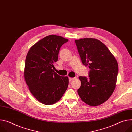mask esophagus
I'll return each instance as SVG.
<instances>
[{
    "label": "esophagus",
    "mask_w": 132,
    "mask_h": 132,
    "mask_svg": "<svg viewBox=\"0 0 132 132\" xmlns=\"http://www.w3.org/2000/svg\"><path fill=\"white\" fill-rule=\"evenodd\" d=\"M76 78V77H75V78H69V82H71L72 80L75 79Z\"/></svg>",
    "instance_id": "obj_1"
}]
</instances>
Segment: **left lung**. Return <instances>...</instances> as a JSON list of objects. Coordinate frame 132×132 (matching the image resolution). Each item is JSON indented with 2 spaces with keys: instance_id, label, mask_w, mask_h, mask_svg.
Segmentation results:
<instances>
[{
  "instance_id": "left-lung-1",
  "label": "left lung",
  "mask_w": 132,
  "mask_h": 132,
  "mask_svg": "<svg viewBox=\"0 0 132 132\" xmlns=\"http://www.w3.org/2000/svg\"><path fill=\"white\" fill-rule=\"evenodd\" d=\"M83 64L89 67V78L80 76L81 86L78 89L85 103L96 106L104 103L116 87L118 66L114 56L100 40L92 38L75 40Z\"/></svg>"
}]
</instances>
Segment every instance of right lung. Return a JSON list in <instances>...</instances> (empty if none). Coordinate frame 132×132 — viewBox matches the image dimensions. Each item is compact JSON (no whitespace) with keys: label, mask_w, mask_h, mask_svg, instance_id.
<instances>
[{"label":"right lung","mask_w":132,"mask_h":132,"mask_svg":"<svg viewBox=\"0 0 132 132\" xmlns=\"http://www.w3.org/2000/svg\"><path fill=\"white\" fill-rule=\"evenodd\" d=\"M68 39L50 35L36 43L29 49L25 60L24 77L29 90L41 103H56L67 89L68 77L54 72L53 63L58 60L59 50Z\"/></svg>","instance_id":"add662e5"}]
</instances>
